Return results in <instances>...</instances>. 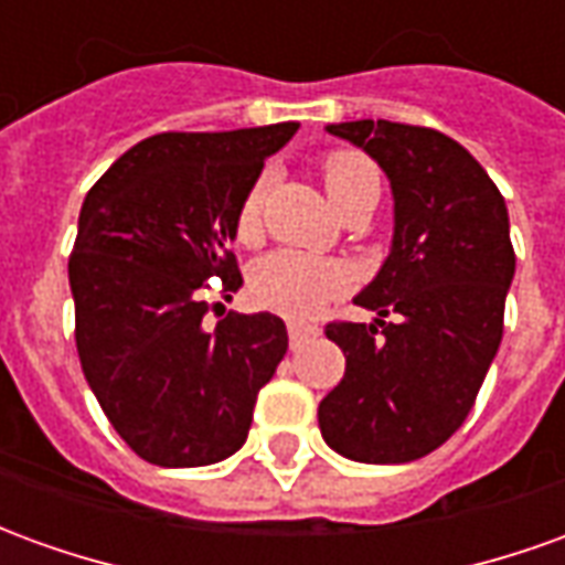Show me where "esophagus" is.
I'll return each instance as SVG.
<instances>
[{
    "label": "esophagus",
    "instance_id": "34e87169",
    "mask_svg": "<svg viewBox=\"0 0 565 565\" xmlns=\"http://www.w3.org/2000/svg\"><path fill=\"white\" fill-rule=\"evenodd\" d=\"M318 327H311V323H287V335H290V348H299L302 342H308V339H315L318 335Z\"/></svg>",
    "mask_w": 565,
    "mask_h": 565
}]
</instances>
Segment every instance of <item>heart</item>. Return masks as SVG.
Returning <instances> with one entry per match:
<instances>
[{
    "label": "heart",
    "instance_id": "obj_1",
    "mask_svg": "<svg viewBox=\"0 0 565 565\" xmlns=\"http://www.w3.org/2000/svg\"><path fill=\"white\" fill-rule=\"evenodd\" d=\"M320 178L327 186V196L339 209L344 199L354 196L356 190L369 181H379L375 166L354 150H335L320 162ZM263 196H266V178H259L250 186V193L242 202L238 211V238L254 242L259 235V211H263ZM348 284V271L339 263L306 257L296 250H278L263 257L254 266L250 275V294L259 306L281 311L287 318H308L315 315L330 296L342 294Z\"/></svg>",
    "mask_w": 565,
    "mask_h": 565
}]
</instances>
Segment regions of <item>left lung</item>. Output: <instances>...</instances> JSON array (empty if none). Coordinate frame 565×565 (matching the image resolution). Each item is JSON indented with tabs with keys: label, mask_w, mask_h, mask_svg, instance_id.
<instances>
[{
	"label": "left lung",
	"mask_w": 565,
	"mask_h": 565,
	"mask_svg": "<svg viewBox=\"0 0 565 565\" xmlns=\"http://www.w3.org/2000/svg\"><path fill=\"white\" fill-rule=\"evenodd\" d=\"M327 132L384 169L393 242L354 296L379 318L327 327L344 379L320 403V436L356 462L420 460L460 429L502 342L509 209L481 162L438 129L351 120Z\"/></svg>",
	"instance_id": "8db88e82"
}]
</instances>
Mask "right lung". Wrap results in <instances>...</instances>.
Masks as SVG:
<instances>
[{"label": "right lung", "mask_w": 565, "mask_h": 565, "mask_svg": "<svg viewBox=\"0 0 565 565\" xmlns=\"http://www.w3.org/2000/svg\"><path fill=\"white\" fill-rule=\"evenodd\" d=\"M299 124L160 132L93 184L68 259L81 369L120 438L169 469L209 466L245 445L263 384L287 354L269 311L205 330L214 278L230 299V245L263 162Z\"/></svg>", "instance_id": "obj_1"}]
</instances>
